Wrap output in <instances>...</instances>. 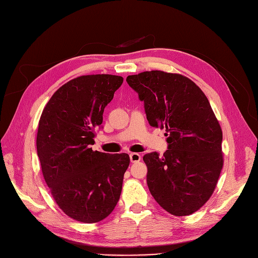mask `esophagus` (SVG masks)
I'll list each match as a JSON object with an SVG mask.
<instances>
[{
  "instance_id": "1",
  "label": "esophagus",
  "mask_w": 258,
  "mask_h": 258,
  "mask_svg": "<svg viewBox=\"0 0 258 258\" xmlns=\"http://www.w3.org/2000/svg\"><path fill=\"white\" fill-rule=\"evenodd\" d=\"M140 160H141V155L138 154V153H131V154H130V161H131L132 163L139 162Z\"/></svg>"
}]
</instances>
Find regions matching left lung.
<instances>
[{
    "mask_svg": "<svg viewBox=\"0 0 258 258\" xmlns=\"http://www.w3.org/2000/svg\"><path fill=\"white\" fill-rule=\"evenodd\" d=\"M147 120L166 129L168 150L144 155L154 199L175 216L190 215L212 196L224 165L221 124L206 95L188 77L163 71L129 75Z\"/></svg>",
    "mask_w": 258,
    "mask_h": 258,
    "instance_id": "obj_1",
    "label": "left lung"
}]
</instances>
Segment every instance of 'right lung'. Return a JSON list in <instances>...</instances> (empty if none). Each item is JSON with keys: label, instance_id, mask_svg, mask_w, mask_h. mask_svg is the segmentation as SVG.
<instances>
[{"label": "right lung", "instance_id": "obj_1", "mask_svg": "<svg viewBox=\"0 0 258 258\" xmlns=\"http://www.w3.org/2000/svg\"><path fill=\"white\" fill-rule=\"evenodd\" d=\"M122 82L111 74L69 81L51 96L38 121L36 148L45 182L58 207L81 223L104 220L120 197L129 155L92 151L89 145Z\"/></svg>", "mask_w": 258, "mask_h": 258}]
</instances>
